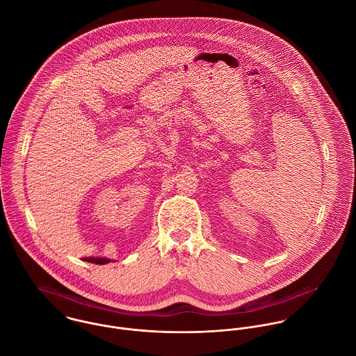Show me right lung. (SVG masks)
Listing matches in <instances>:
<instances>
[{
  "mask_svg": "<svg viewBox=\"0 0 356 356\" xmlns=\"http://www.w3.org/2000/svg\"><path fill=\"white\" fill-rule=\"evenodd\" d=\"M83 260L89 261V263H95V264H106V263L112 261V259H108V257H95V256L83 257Z\"/></svg>",
  "mask_w": 356,
  "mask_h": 356,
  "instance_id": "obj_1",
  "label": "right lung"
}]
</instances>
